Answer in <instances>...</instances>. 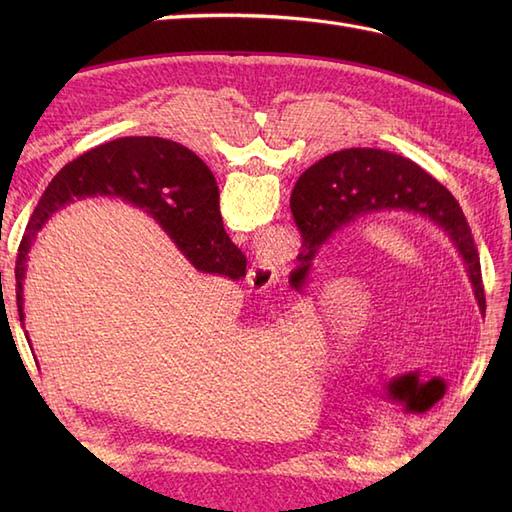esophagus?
<instances>
[{
	"label": "esophagus",
	"instance_id": "34e87169",
	"mask_svg": "<svg viewBox=\"0 0 512 512\" xmlns=\"http://www.w3.org/2000/svg\"><path fill=\"white\" fill-rule=\"evenodd\" d=\"M277 277H279L277 266L270 262V259H266V257H257L255 262H253V266L248 268V277L246 279H248V284L253 286L255 290H266V288L277 284Z\"/></svg>",
	"mask_w": 512,
	"mask_h": 512
}]
</instances>
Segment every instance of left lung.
<instances>
[{"mask_svg": "<svg viewBox=\"0 0 512 512\" xmlns=\"http://www.w3.org/2000/svg\"><path fill=\"white\" fill-rule=\"evenodd\" d=\"M290 209L303 233L299 262L308 270L336 228L374 211H409L429 217L449 233L462 255L480 310H486L480 255L469 222L451 191L405 156L352 147L314 162L292 189Z\"/></svg>", "mask_w": 512, "mask_h": 512, "instance_id": "8db88e82", "label": "left lung"}]
</instances>
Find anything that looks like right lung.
<instances>
[{
    "mask_svg": "<svg viewBox=\"0 0 512 512\" xmlns=\"http://www.w3.org/2000/svg\"><path fill=\"white\" fill-rule=\"evenodd\" d=\"M92 195H110L145 209L202 273L233 281L246 275V257L224 231L220 193L209 167L191 149L173 140L118 138L68 162L52 178L30 215L15 266L19 321H24L28 253L41 226L74 198Z\"/></svg>",
    "mask_w": 512,
    "mask_h": 512,
    "instance_id": "obj_1",
    "label": "right lung"
}]
</instances>
